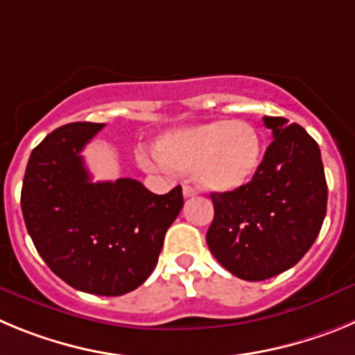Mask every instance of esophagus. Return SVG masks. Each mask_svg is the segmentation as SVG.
<instances>
[{
	"label": "esophagus",
	"mask_w": 355,
	"mask_h": 355,
	"mask_svg": "<svg viewBox=\"0 0 355 355\" xmlns=\"http://www.w3.org/2000/svg\"><path fill=\"white\" fill-rule=\"evenodd\" d=\"M183 196H184V199L196 197L197 196L196 188H192V187H190V184H183Z\"/></svg>",
	"instance_id": "obj_1"
}]
</instances>
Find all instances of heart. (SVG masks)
I'll return each mask as SVG.
<instances>
[{
    "instance_id": "1",
    "label": "heart",
    "mask_w": 355,
    "mask_h": 355,
    "mask_svg": "<svg viewBox=\"0 0 355 355\" xmlns=\"http://www.w3.org/2000/svg\"><path fill=\"white\" fill-rule=\"evenodd\" d=\"M155 155L158 160L139 155L149 171L192 172L193 181L206 190L233 192L258 175L265 146L250 122L216 119L165 131L155 140Z\"/></svg>"
}]
</instances>
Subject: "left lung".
Returning a JSON list of instances; mask_svg holds the SVG:
<instances>
[{
    "label": "left lung",
    "mask_w": 355,
    "mask_h": 355,
    "mask_svg": "<svg viewBox=\"0 0 355 355\" xmlns=\"http://www.w3.org/2000/svg\"><path fill=\"white\" fill-rule=\"evenodd\" d=\"M272 144L258 175L233 192L211 193L206 241L216 261L245 281L288 270L311 249L327 211L320 147L299 124L263 117Z\"/></svg>",
    "instance_id": "8db88e82"
}]
</instances>
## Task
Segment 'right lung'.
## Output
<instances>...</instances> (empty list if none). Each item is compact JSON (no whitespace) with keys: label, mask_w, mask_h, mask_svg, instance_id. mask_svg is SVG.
<instances>
[{"label":"right lung","mask_w":355,"mask_h":355,"mask_svg":"<svg viewBox=\"0 0 355 355\" xmlns=\"http://www.w3.org/2000/svg\"><path fill=\"white\" fill-rule=\"evenodd\" d=\"M103 126L71 122L31 150L21 208L37 252L62 281L117 297L155 270L183 192L156 196L131 178L94 183L80 153Z\"/></svg>","instance_id":"obj_1"}]
</instances>
